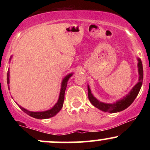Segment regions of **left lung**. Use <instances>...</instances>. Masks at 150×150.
I'll use <instances>...</instances> for the list:
<instances>
[{
	"label": "left lung",
	"mask_w": 150,
	"mask_h": 150,
	"mask_svg": "<svg viewBox=\"0 0 150 150\" xmlns=\"http://www.w3.org/2000/svg\"><path fill=\"white\" fill-rule=\"evenodd\" d=\"M137 61H138L137 67H138L139 82L132 87L130 92L125 97L120 99V100L116 101L113 104H106V103L101 102V101L98 100L93 96L92 92H91V89L89 88V86L87 85L89 100L92 103L93 106L99 108L101 111H104V112L116 113L123 111L131 105L132 103L135 99V98L137 97L139 92H140L142 85V80H143V68H142V61L140 58H137Z\"/></svg>",
	"instance_id": "obj_1"
}]
</instances>
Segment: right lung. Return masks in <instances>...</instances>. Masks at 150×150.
<instances>
[{
	"label": "right lung",
	"mask_w": 150,
	"mask_h": 150,
	"mask_svg": "<svg viewBox=\"0 0 150 150\" xmlns=\"http://www.w3.org/2000/svg\"><path fill=\"white\" fill-rule=\"evenodd\" d=\"M10 72L9 70L8 71V74H7V83L9 85L10 83ZM73 75V73L68 74V75H66L64 78H63V81H62L61 83V92H60V95L59 98H58V100L56 104L53 106V107L51 109L47 110L45 111H37V112H34V111H30L28 110L25 109L23 107H22L21 106L18 105L20 106V108H21L24 112L27 113L29 116L33 117V118H37V119H46V118H49L51 117L54 116L55 115H56L57 113L61 111V109L63 107V101H64V98H65V89H66L67 84H68V81L70 79V77Z\"/></svg>",
	"instance_id": "right-lung-1"
}]
</instances>
